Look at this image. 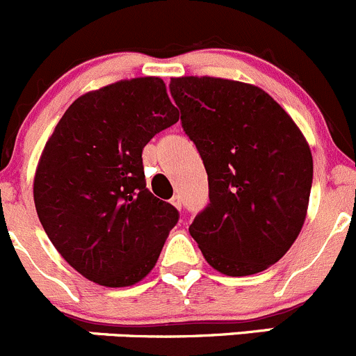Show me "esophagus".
Masks as SVG:
<instances>
[{
    "mask_svg": "<svg viewBox=\"0 0 356 356\" xmlns=\"http://www.w3.org/2000/svg\"><path fill=\"white\" fill-rule=\"evenodd\" d=\"M171 204H173V206L177 207V209H181V197L175 195L173 199H171Z\"/></svg>",
    "mask_w": 356,
    "mask_h": 356,
    "instance_id": "1",
    "label": "esophagus"
}]
</instances>
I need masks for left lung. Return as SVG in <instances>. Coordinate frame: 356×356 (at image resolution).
<instances>
[{
	"mask_svg": "<svg viewBox=\"0 0 356 356\" xmlns=\"http://www.w3.org/2000/svg\"><path fill=\"white\" fill-rule=\"evenodd\" d=\"M170 91L209 183V204L190 235L218 272H263L289 251L305 223L313 181L305 136L252 84L185 76L173 77Z\"/></svg>",
	"mask_w": 356,
	"mask_h": 356,
	"instance_id": "1",
	"label": "left lung"
}]
</instances>
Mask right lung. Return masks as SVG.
Returning a JSON list of instances; mask_svg holds the SVG:
<instances>
[{"mask_svg":"<svg viewBox=\"0 0 356 356\" xmlns=\"http://www.w3.org/2000/svg\"><path fill=\"white\" fill-rule=\"evenodd\" d=\"M178 118L161 77H136L83 95L55 126L34 204L51 244L88 280L133 286L157 263L179 214L147 188L142 152Z\"/></svg>","mask_w":356,"mask_h":356,"instance_id":"1","label":"right lung"}]
</instances>
